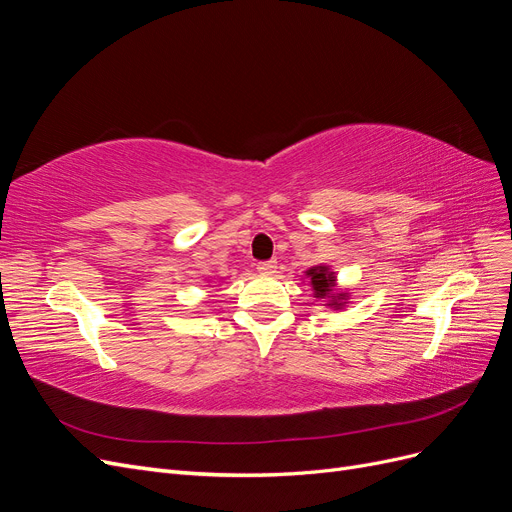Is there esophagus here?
I'll use <instances>...</instances> for the list:
<instances>
[{
	"mask_svg": "<svg viewBox=\"0 0 512 512\" xmlns=\"http://www.w3.org/2000/svg\"><path fill=\"white\" fill-rule=\"evenodd\" d=\"M256 269L262 273V275H273L275 269H277V260H265V262H258Z\"/></svg>",
	"mask_w": 512,
	"mask_h": 512,
	"instance_id": "esophagus-1",
	"label": "esophagus"
}]
</instances>
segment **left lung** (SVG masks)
<instances>
[{"label": "left lung", "instance_id": "1", "mask_svg": "<svg viewBox=\"0 0 512 512\" xmlns=\"http://www.w3.org/2000/svg\"><path fill=\"white\" fill-rule=\"evenodd\" d=\"M309 286L314 290L316 299L327 301V307L333 309H342L348 301L350 294L346 290H335L337 288V275L327 267V265H318L305 271Z\"/></svg>", "mask_w": 512, "mask_h": 512}]
</instances>
